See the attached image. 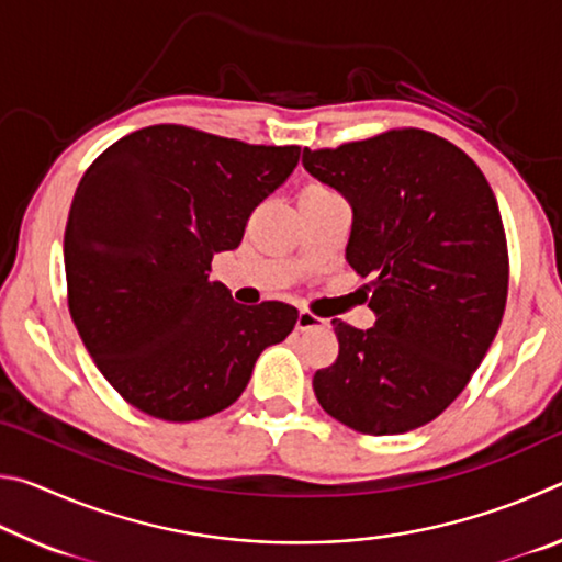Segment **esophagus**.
Segmentation results:
<instances>
[{
  "label": "esophagus",
  "mask_w": 562,
  "mask_h": 562,
  "mask_svg": "<svg viewBox=\"0 0 562 562\" xmlns=\"http://www.w3.org/2000/svg\"><path fill=\"white\" fill-rule=\"evenodd\" d=\"M325 325V319H319L317 315H312V312H307V310H300V315H297V327L300 331H307V329H315V327H322Z\"/></svg>",
  "instance_id": "34e87169"
}]
</instances>
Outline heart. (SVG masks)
Here are the masks:
<instances>
[{
	"label": "heart",
	"instance_id": "b5f03b06",
	"mask_svg": "<svg viewBox=\"0 0 562 562\" xmlns=\"http://www.w3.org/2000/svg\"><path fill=\"white\" fill-rule=\"evenodd\" d=\"M322 190H329V188H325V186H319V183H312V186H307L302 190V193H322ZM300 193V195H302Z\"/></svg>",
	"mask_w": 562,
	"mask_h": 562
}]
</instances>
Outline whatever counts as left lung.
<instances>
[{
	"label": "left lung",
	"mask_w": 562,
	"mask_h": 562,
	"mask_svg": "<svg viewBox=\"0 0 562 562\" xmlns=\"http://www.w3.org/2000/svg\"><path fill=\"white\" fill-rule=\"evenodd\" d=\"M302 164L355 213L347 262L372 282L374 327L331 319L335 364L312 379L319 406L349 429L406 434L469 384L501 327L508 245L481 168L436 133L394 128Z\"/></svg>",
	"instance_id": "obj_1"
}]
</instances>
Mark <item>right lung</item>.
<instances>
[{
    "instance_id": "obj_1",
    "label": "right lung",
    "mask_w": 562,
    "mask_h": 562,
    "mask_svg": "<svg viewBox=\"0 0 562 562\" xmlns=\"http://www.w3.org/2000/svg\"><path fill=\"white\" fill-rule=\"evenodd\" d=\"M300 146H252L176 123L133 131L93 160L64 233L69 312L131 406L198 422L231 406L265 347L294 329L284 302L247 307L211 282Z\"/></svg>"
}]
</instances>
